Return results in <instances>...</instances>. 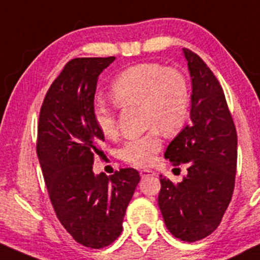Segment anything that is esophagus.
<instances>
[{
    "mask_svg": "<svg viewBox=\"0 0 260 260\" xmlns=\"http://www.w3.org/2000/svg\"><path fill=\"white\" fill-rule=\"evenodd\" d=\"M154 175H155V173H154L153 170H150V169H142L141 170L142 178H147V176H154Z\"/></svg>",
    "mask_w": 260,
    "mask_h": 260,
    "instance_id": "obj_1",
    "label": "esophagus"
}]
</instances>
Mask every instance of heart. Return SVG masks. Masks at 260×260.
Returning <instances> with one entry per match:
<instances>
[{
	"mask_svg": "<svg viewBox=\"0 0 260 260\" xmlns=\"http://www.w3.org/2000/svg\"><path fill=\"white\" fill-rule=\"evenodd\" d=\"M110 95L119 107L141 106L144 122L152 125L144 136L125 142L118 152L122 160L137 167L152 164L160 152V131L167 136L175 135L189 116V85L175 68L155 62L128 68L113 80ZM93 119L102 136L108 139L117 136L116 115L106 105H95Z\"/></svg>",
	"mask_w": 260,
	"mask_h": 260,
	"instance_id": "b5f03b06",
	"label": "heart"
}]
</instances>
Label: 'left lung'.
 Segmentation results:
<instances>
[{
  "label": "left lung",
  "instance_id": "left-lung-1",
  "mask_svg": "<svg viewBox=\"0 0 260 260\" xmlns=\"http://www.w3.org/2000/svg\"><path fill=\"white\" fill-rule=\"evenodd\" d=\"M192 85L191 123L168 145L174 167L186 164L179 184L160 175L158 196L165 226L174 237L196 242L210 236L226 212L237 170V132L223 90L206 62L182 49Z\"/></svg>",
  "mask_w": 260,
  "mask_h": 260
}]
</instances>
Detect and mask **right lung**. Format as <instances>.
Masks as SVG:
<instances>
[{"instance_id":"1","label":"right lung","mask_w":260,"mask_h":260,"mask_svg":"<svg viewBox=\"0 0 260 260\" xmlns=\"http://www.w3.org/2000/svg\"><path fill=\"white\" fill-rule=\"evenodd\" d=\"M115 56L68 62L45 95L37 155L56 217L82 246L100 249L122 232L125 209L141 176L133 168L95 175L92 164L105 137L93 119L99 75Z\"/></svg>"}]
</instances>
